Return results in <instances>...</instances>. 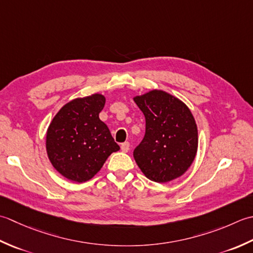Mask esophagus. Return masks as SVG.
<instances>
[{
  "mask_svg": "<svg viewBox=\"0 0 253 253\" xmlns=\"http://www.w3.org/2000/svg\"><path fill=\"white\" fill-rule=\"evenodd\" d=\"M128 149H130V143L126 142V143L121 144V151H122L123 153H127Z\"/></svg>",
  "mask_w": 253,
  "mask_h": 253,
  "instance_id": "obj_1",
  "label": "esophagus"
}]
</instances>
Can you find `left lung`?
Listing matches in <instances>:
<instances>
[{
	"label": "left lung",
	"instance_id": "left-lung-1",
	"mask_svg": "<svg viewBox=\"0 0 253 253\" xmlns=\"http://www.w3.org/2000/svg\"><path fill=\"white\" fill-rule=\"evenodd\" d=\"M145 116V135L133 152L141 171L159 183L181 177L198 152V126L179 98L161 89L133 97Z\"/></svg>",
	"mask_w": 253,
	"mask_h": 253
}]
</instances>
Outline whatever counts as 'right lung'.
I'll return each mask as SVG.
<instances>
[{"label": "right lung", "mask_w": 253, "mask_h": 253, "mask_svg": "<svg viewBox=\"0 0 253 253\" xmlns=\"http://www.w3.org/2000/svg\"><path fill=\"white\" fill-rule=\"evenodd\" d=\"M106 97L91 94L65 104L48 126L45 149L50 163L64 178L88 181L107 158L120 149L109 128L99 119Z\"/></svg>", "instance_id": "obj_1"}]
</instances>
